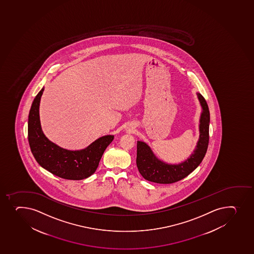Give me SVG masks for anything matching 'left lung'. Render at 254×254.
I'll use <instances>...</instances> for the list:
<instances>
[{
  "instance_id": "8db88e82",
  "label": "left lung",
  "mask_w": 254,
  "mask_h": 254,
  "mask_svg": "<svg viewBox=\"0 0 254 254\" xmlns=\"http://www.w3.org/2000/svg\"><path fill=\"white\" fill-rule=\"evenodd\" d=\"M197 97L203 110L200 119V136L196 149L189 159L180 164H167L155 157L147 144L137 141L136 166L146 180L161 184L176 183L193 172L203 159L209 141L210 113L205 98L200 93H197Z\"/></svg>"
}]
</instances>
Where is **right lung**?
<instances>
[{"label": "right lung", "mask_w": 254, "mask_h": 254, "mask_svg": "<svg viewBox=\"0 0 254 254\" xmlns=\"http://www.w3.org/2000/svg\"><path fill=\"white\" fill-rule=\"evenodd\" d=\"M42 88L32 102L28 117V141L35 159L40 166L59 178L81 180L92 175L107 146L113 141L112 135L102 136L81 151H69L49 141L42 132L39 119L40 100Z\"/></svg>", "instance_id": "add662e5"}]
</instances>
